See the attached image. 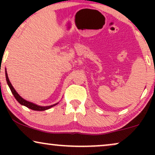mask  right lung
I'll list each match as a JSON object with an SVG mask.
<instances>
[{
    "instance_id": "1",
    "label": "right lung",
    "mask_w": 155,
    "mask_h": 155,
    "mask_svg": "<svg viewBox=\"0 0 155 155\" xmlns=\"http://www.w3.org/2000/svg\"><path fill=\"white\" fill-rule=\"evenodd\" d=\"M6 79L7 84H8V87H9L11 91H12V94H13L14 96H15L16 100L18 101V102L21 105H22V106H26V107H28V108H31V109L34 110V111H45V110H47V109H49V108L53 107V106H56V105L58 104V103H57V104L51 105V106H38V105H37L35 104H33V103H32V102H30V101L25 100L24 98H22V97H21V96L19 95L18 93H17V91L15 90V89L13 87L12 84H11L10 81H9V79H8V74H7L6 69Z\"/></svg>"
}]
</instances>
